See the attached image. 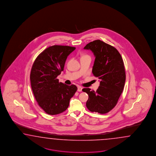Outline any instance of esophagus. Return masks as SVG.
Segmentation results:
<instances>
[{
  "mask_svg": "<svg viewBox=\"0 0 156 156\" xmlns=\"http://www.w3.org/2000/svg\"><path fill=\"white\" fill-rule=\"evenodd\" d=\"M82 87L80 86H78V91L80 92V91H82Z\"/></svg>",
  "mask_w": 156,
  "mask_h": 156,
  "instance_id": "1",
  "label": "esophagus"
}]
</instances>
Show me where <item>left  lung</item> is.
<instances>
[{"mask_svg":"<svg viewBox=\"0 0 156 156\" xmlns=\"http://www.w3.org/2000/svg\"><path fill=\"white\" fill-rule=\"evenodd\" d=\"M84 48L94 53L92 72L100 80L96 91L82 89L89 95L86 107L91 112L107 113L116 106L124 88L126 74L122 58L115 47L99 39L89 43Z\"/></svg>","mask_w":156,"mask_h":156,"instance_id":"left-lung-1","label":"left lung"}]
</instances>
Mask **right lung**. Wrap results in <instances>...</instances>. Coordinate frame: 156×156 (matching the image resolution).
Segmentation results:
<instances>
[{
  "label": "right lung",
  "instance_id": "obj_1",
  "mask_svg": "<svg viewBox=\"0 0 156 156\" xmlns=\"http://www.w3.org/2000/svg\"><path fill=\"white\" fill-rule=\"evenodd\" d=\"M76 49L69 46L54 45L39 54L30 73L31 89L38 105L48 114L56 115L65 112L77 87L59 82L67 56Z\"/></svg>",
  "mask_w": 156,
  "mask_h": 156
}]
</instances>
